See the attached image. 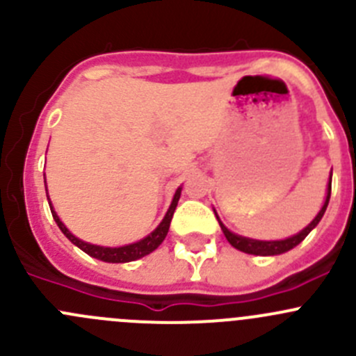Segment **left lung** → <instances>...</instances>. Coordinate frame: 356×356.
<instances>
[{
    "label": "left lung",
    "mask_w": 356,
    "mask_h": 356,
    "mask_svg": "<svg viewBox=\"0 0 356 356\" xmlns=\"http://www.w3.org/2000/svg\"><path fill=\"white\" fill-rule=\"evenodd\" d=\"M329 199H330V181H329V190H327V199L325 202H323V207L320 209V213L316 214L315 220L312 221V223L308 225V227L305 228L302 232H299L298 235H294V237H289L286 238V241H272V242H263V241H252V238H245V237H238V235L232 234L230 230H228L227 227H225L223 223H221L220 220V227L221 230H223L225 237H227V241L230 242L232 245H234L235 249H238V251L242 252H248V254H256V256H273V254H282V252L289 251V249L296 248L301 241H305L306 235L309 234V232L313 230V228L318 225V221L322 220L323 213H325L327 209V204H329ZM218 218V216H216Z\"/></svg>",
    "instance_id": "8db88e82"
}]
</instances>
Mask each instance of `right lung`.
<instances>
[{
    "mask_svg": "<svg viewBox=\"0 0 356 356\" xmlns=\"http://www.w3.org/2000/svg\"><path fill=\"white\" fill-rule=\"evenodd\" d=\"M179 193H181V188L177 190V193H175V197H173V202H171L166 216H164V220L161 221L159 227H157L156 230L149 235V237H145L143 241H140V242H135V244L124 245V248H100V245L86 244V242L79 241V238L74 237V235L67 230L65 225L58 220L57 213L54 211L51 204H50V209H51V214H54V220L57 221L58 228L62 230V234L65 235V237L69 238L72 244H76L77 248L83 249L86 254H90V256H93V258L102 259V261H107V263H128V261H135V259L143 258V256H147V254H150L152 251H156V249L161 245V242L166 238L168 230H170L171 220H173L175 209H177V206H178Z\"/></svg>",
    "mask_w": 356,
    "mask_h": 356,
    "instance_id": "add662e5",
    "label": "right lung"
}]
</instances>
